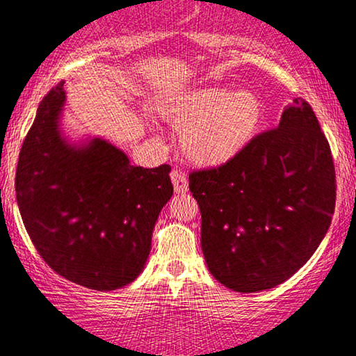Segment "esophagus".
Wrapping results in <instances>:
<instances>
[{
  "label": "esophagus",
  "mask_w": 356,
  "mask_h": 356,
  "mask_svg": "<svg viewBox=\"0 0 356 356\" xmlns=\"http://www.w3.org/2000/svg\"><path fill=\"white\" fill-rule=\"evenodd\" d=\"M170 179H172V184H174V191L175 193H186L187 188H188V182H187V175L182 172V170H177L174 169L172 172H170Z\"/></svg>",
  "instance_id": "1"
}]
</instances>
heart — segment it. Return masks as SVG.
Wrapping results in <instances>:
<instances>
[{"label":"heart","mask_w":356,"mask_h":356,"mask_svg":"<svg viewBox=\"0 0 356 356\" xmlns=\"http://www.w3.org/2000/svg\"><path fill=\"white\" fill-rule=\"evenodd\" d=\"M158 111L165 122L182 129L184 156L203 168L238 158L257 138L267 115L259 94L220 86L177 92L159 102Z\"/></svg>","instance_id":"obj_1"}]
</instances>
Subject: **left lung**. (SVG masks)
<instances>
[{
  "mask_svg": "<svg viewBox=\"0 0 356 356\" xmlns=\"http://www.w3.org/2000/svg\"><path fill=\"white\" fill-rule=\"evenodd\" d=\"M188 181L202 213L208 270L233 291H262L288 280L316 252L332 221V153L302 99L238 158L193 170Z\"/></svg>",
  "mask_w": 356,
  "mask_h": 356,
  "instance_id": "1",
  "label": "left lung"
}]
</instances>
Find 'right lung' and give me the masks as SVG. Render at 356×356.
<instances>
[{
  "label": "right lung",
  "instance_id": "right-lung-1",
  "mask_svg": "<svg viewBox=\"0 0 356 356\" xmlns=\"http://www.w3.org/2000/svg\"><path fill=\"white\" fill-rule=\"evenodd\" d=\"M63 81L37 108L16 170V198L37 252L66 280L97 291L129 285L145 268L170 165L145 169L102 138L71 145L60 130Z\"/></svg>",
  "mask_w": 356,
  "mask_h": 356
}]
</instances>
